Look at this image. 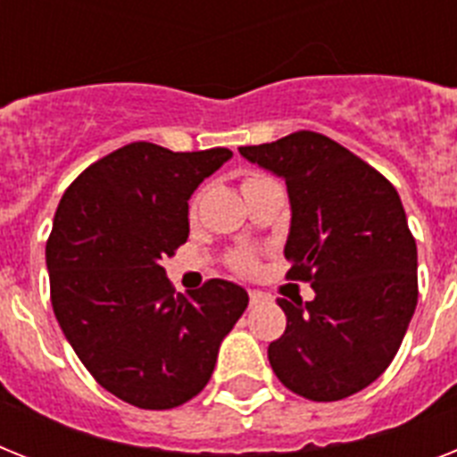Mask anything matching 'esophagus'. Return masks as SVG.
Here are the masks:
<instances>
[{"instance_id": "esophagus-1", "label": "esophagus", "mask_w": 457, "mask_h": 457, "mask_svg": "<svg viewBox=\"0 0 457 457\" xmlns=\"http://www.w3.org/2000/svg\"><path fill=\"white\" fill-rule=\"evenodd\" d=\"M266 299V294L256 292V289H250V303H259V301Z\"/></svg>"}]
</instances>
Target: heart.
Wrapping results in <instances>:
<instances>
[{
	"label": "heart",
	"mask_w": 457,
	"mask_h": 457,
	"mask_svg": "<svg viewBox=\"0 0 457 457\" xmlns=\"http://www.w3.org/2000/svg\"><path fill=\"white\" fill-rule=\"evenodd\" d=\"M250 179H254V177H250ZM245 182H247V179H245ZM195 203H198V198H194V201H191V212H195ZM228 266H231L236 273H243V275L254 273V270H256V254H254V252H250V250L233 252V254L228 256Z\"/></svg>",
	"instance_id": "heart-1"
}]
</instances>
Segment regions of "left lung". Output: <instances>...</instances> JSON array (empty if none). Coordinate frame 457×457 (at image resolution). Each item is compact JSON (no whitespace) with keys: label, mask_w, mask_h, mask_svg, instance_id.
<instances>
[{"label":"left lung","mask_w":457,"mask_h":457,"mask_svg":"<svg viewBox=\"0 0 457 457\" xmlns=\"http://www.w3.org/2000/svg\"><path fill=\"white\" fill-rule=\"evenodd\" d=\"M240 154L287 184V280L315 289L305 303L278 299L287 327L269 345L270 367L305 399L350 397L390 367L418 303L416 237L397 188L312 130Z\"/></svg>","instance_id":"left-lung-1"}]
</instances>
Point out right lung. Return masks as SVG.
I'll list each match as a JSON object with an SVG mask.
<instances>
[{"label":"right lung","mask_w":457,"mask_h":457,"mask_svg":"<svg viewBox=\"0 0 457 457\" xmlns=\"http://www.w3.org/2000/svg\"><path fill=\"white\" fill-rule=\"evenodd\" d=\"M133 142L67 187L46 240L51 303L90 376L137 409L187 404L212 376L247 292L207 280L175 294L161 259L188 237V198L231 158Z\"/></svg>","instance_id":"right-lung-1"}]
</instances>
